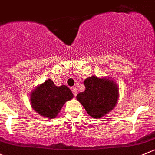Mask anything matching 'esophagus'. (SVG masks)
I'll list each match as a JSON object with an SVG mask.
<instances>
[{
	"label": "esophagus",
	"instance_id": "1",
	"mask_svg": "<svg viewBox=\"0 0 155 155\" xmlns=\"http://www.w3.org/2000/svg\"><path fill=\"white\" fill-rule=\"evenodd\" d=\"M72 92H73V95H74L75 97H76V96L77 95L78 92H77V89H76V87H73V89H72Z\"/></svg>",
	"mask_w": 155,
	"mask_h": 155
}]
</instances>
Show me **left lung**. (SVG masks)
Wrapping results in <instances>:
<instances>
[{
  "instance_id": "left-lung-1",
  "label": "left lung",
  "mask_w": 155,
  "mask_h": 155,
  "mask_svg": "<svg viewBox=\"0 0 155 155\" xmlns=\"http://www.w3.org/2000/svg\"><path fill=\"white\" fill-rule=\"evenodd\" d=\"M84 85L85 90L78 94L76 99L91 117L101 118L115 107L119 92L114 82L91 76L84 81Z\"/></svg>"
}]
</instances>
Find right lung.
I'll use <instances>...</instances> for the list:
<instances>
[{"label":"right lung","mask_w":155,"mask_h":155,"mask_svg":"<svg viewBox=\"0 0 155 155\" xmlns=\"http://www.w3.org/2000/svg\"><path fill=\"white\" fill-rule=\"evenodd\" d=\"M73 97L69 87L65 85L57 87L53 81L48 79L32 92L30 102L37 113L53 119L57 116L65 102Z\"/></svg>","instance_id":"1"}]
</instances>
